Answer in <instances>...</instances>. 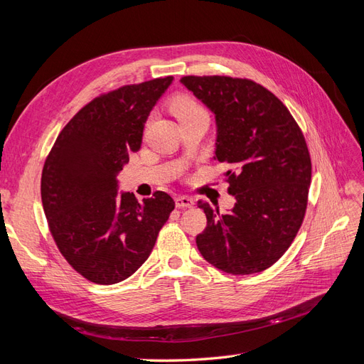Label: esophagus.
<instances>
[{
  "label": "esophagus",
  "mask_w": 364,
  "mask_h": 364,
  "mask_svg": "<svg viewBox=\"0 0 364 364\" xmlns=\"http://www.w3.org/2000/svg\"><path fill=\"white\" fill-rule=\"evenodd\" d=\"M174 203L178 208H191L194 206V199L190 196H178L174 199Z\"/></svg>",
  "instance_id": "34e87169"
}]
</instances>
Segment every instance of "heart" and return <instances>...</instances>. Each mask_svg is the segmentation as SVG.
I'll use <instances>...</instances> for the list:
<instances>
[{
    "mask_svg": "<svg viewBox=\"0 0 364 364\" xmlns=\"http://www.w3.org/2000/svg\"><path fill=\"white\" fill-rule=\"evenodd\" d=\"M170 107L181 124L194 118H209L208 109L199 100H196L194 97L190 95L178 97L176 100H173Z\"/></svg>",
    "mask_w": 364,
    "mask_h": 364,
    "instance_id": "obj_1",
    "label": "heart"
}]
</instances>
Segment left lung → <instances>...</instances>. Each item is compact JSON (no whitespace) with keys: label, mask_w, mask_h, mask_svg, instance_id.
Here are the masks:
<instances>
[{"label":"left lung","mask_w":364,"mask_h":364,"mask_svg":"<svg viewBox=\"0 0 364 364\" xmlns=\"http://www.w3.org/2000/svg\"><path fill=\"white\" fill-rule=\"evenodd\" d=\"M181 82L215 114V158L235 206L220 214L199 202L206 228L197 249L214 267L252 274L277 262L302 226L311 158L301 127L279 98L250 79L185 75Z\"/></svg>","instance_id":"obj_1"}]
</instances>
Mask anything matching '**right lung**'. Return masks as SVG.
Here are the masks:
<instances>
[{"label":"right lung","mask_w":364,"mask_h":364,"mask_svg":"<svg viewBox=\"0 0 364 364\" xmlns=\"http://www.w3.org/2000/svg\"><path fill=\"white\" fill-rule=\"evenodd\" d=\"M173 77L124 85L85 105L65 126L42 168L41 197L62 257L87 281L134 274L174 209L164 191L138 203L117 191V174L141 147L142 130Z\"/></svg>","instance_id":"right-lung-1"}]
</instances>
